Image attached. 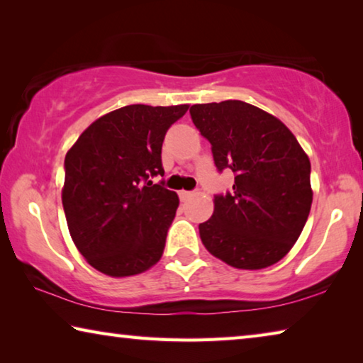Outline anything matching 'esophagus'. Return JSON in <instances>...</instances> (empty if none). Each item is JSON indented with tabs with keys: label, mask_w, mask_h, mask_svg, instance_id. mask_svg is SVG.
I'll list each match as a JSON object with an SVG mask.
<instances>
[{
	"label": "esophagus",
	"mask_w": 363,
	"mask_h": 363,
	"mask_svg": "<svg viewBox=\"0 0 363 363\" xmlns=\"http://www.w3.org/2000/svg\"><path fill=\"white\" fill-rule=\"evenodd\" d=\"M192 195H194V192H189V190H179L181 200H187L189 196H192Z\"/></svg>",
	"instance_id": "obj_1"
}]
</instances>
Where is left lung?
Masks as SVG:
<instances>
[{
    "mask_svg": "<svg viewBox=\"0 0 363 363\" xmlns=\"http://www.w3.org/2000/svg\"><path fill=\"white\" fill-rule=\"evenodd\" d=\"M190 116L210 140L218 169L235 173L232 194L214 196L213 216L199 225L205 248L237 269L279 262L311 211L307 153L277 116L247 102L195 104Z\"/></svg>",
    "mask_w": 363,
    "mask_h": 363,
    "instance_id": "1",
    "label": "left lung"
}]
</instances>
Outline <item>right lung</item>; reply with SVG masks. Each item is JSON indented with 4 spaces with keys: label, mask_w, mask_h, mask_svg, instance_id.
Masks as SVG:
<instances>
[{
    "label": "right lung",
    "mask_w": 363,
    "mask_h": 363,
    "mask_svg": "<svg viewBox=\"0 0 363 363\" xmlns=\"http://www.w3.org/2000/svg\"><path fill=\"white\" fill-rule=\"evenodd\" d=\"M187 108H116L67 152L62 205L70 237L86 262L108 277L143 274L163 255L179 196L149 177L163 176L164 134Z\"/></svg>",
    "instance_id": "add662e5"
}]
</instances>
